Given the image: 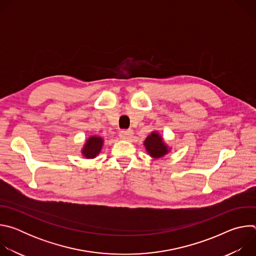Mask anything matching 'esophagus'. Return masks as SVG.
<instances>
[{
  "mask_svg": "<svg viewBox=\"0 0 256 256\" xmlns=\"http://www.w3.org/2000/svg\"><path fill=\"white\" fill-rule=\"evenodd\" d=\"M132 134L134 132L132 130H124L120 132V138H124V140H130L132 136Z\"/></svg>",
  "mask_w": 256,
  "mask_h": 256,
  "instance_id": "1",
  "label": "esophagus"
}]
</instances>
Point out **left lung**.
Segmentation results:
<instances>
[{
	"mask_svg": "<svg viewBox=\"0 0 256 256\" xmlns=\"http://www.w3.org/2000/svg\"><path fill=\"white\" fill-rule=\"evenodd\" d=\"M144 144L146 150L153 158H161L169 152L167 146L164 144L163 138L157 132H153L144 140Z\"/></svg>",
	"mask_w": 256,
	"mask_h": 256,
	"instance_id": "8db88e82",
	"label": "left lung"
}]
</instances>
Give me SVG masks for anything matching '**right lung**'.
Instances as JSON below:
<instances>
[{
	"instance_id": "add662e5",
	"label": "right lung",
	"mask_w": 256,
	"mask_h": 256,
	"mask_svg": "<svg viewBox=\"0 0 256 256\" xmlns=\"http://www.w3.org/2000/svg\"><path fill=\"white\" fill-rule=\"evenodd\" d=\"M102 144H103V140L100 136H90L85 146L82 150V154L84 157L91 159V158H95L99 152L101 151L102 148Z\"/></svg>"
}]
</instances>
